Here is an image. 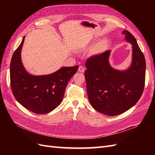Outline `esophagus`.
Segmentation results:
<instances>
[{
  "label": "esophagus",
  "mask_w": 155,
  "mask_h": 155,
  "mask_svg": "<svg viewBox=\"0 0 155 155\" xmlns=\"http://www.w3.org/2000/svg\"><path fill=\"white\" fill-rule=\"evenodd\" d=\"M78 70H79V72H85V68L82 66H79Z\"/></svg>",
  "instance_id": "1"
}]
</instances>
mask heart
I'll return each mask as SVG.
<instances>
[{
  "label": "heart",
  "instance_id": "b5f03b06",
  "mask_svg": "<svg viewBox=\"0 0 155 155\" xmlns=\"http://www.w3.org/2000/svg\"><path fill=\"white\" fill-rule=\"evenodd\" d=\"M103 47H104V43H101L99 45H97V46L96 47V51L97 52H99V51H100L102 50Z\"/></svg>",
  "mask_w": 155,
  "mask_h": 155
}]
</instances>
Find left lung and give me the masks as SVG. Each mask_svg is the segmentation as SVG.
Instances as JSON below:
<instances>
[{"mask_svg":"<svg viewBox=\"0 0 155 155\" xmlns=\"http://www.w3.org/2000/svg\"><path fill=\"white\" fill-rule=\"evenodd\" d=\"M122 34L133 45V61L127 70L120 71L110 66L109 50L91 56L85 64L89 101L96 110L110 116L133 107L142 96L145 86L144 55L135 37L127 30Z\"/></svg>","mask_w":155,"mask_h":155,"instance_id":"8db88e82","label":"left lung"}]
</instances>
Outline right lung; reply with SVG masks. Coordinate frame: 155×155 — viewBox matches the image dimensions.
I'll return each mask as SVG.
<instances>
[{
    "label": "right lung",
    "mask_w": 155,
    "mask_h": 155,
    "mask_svg": "<svg viewBox=\"0 0 155 155\" xmlns=\"http://www.w3.org/2000/svg\"><path fill=\"white\" fill-rule=\"evenodd\" d=\"M25 36L14 51L10 63V84L13 94L19 104L35 114H46L61 102L68 82L78 66L63 67L46 76H32L23 67L21 52Z\"/></svg>",
    "instance_id": "right-lung-1"
}]
</instances>
